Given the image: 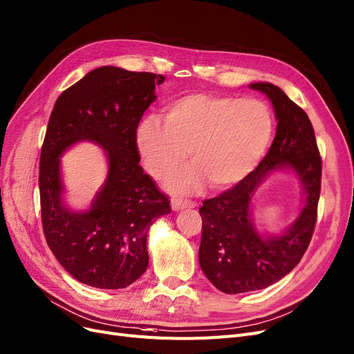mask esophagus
I'll return each mask as SVG.
<instances>
[{
  "mask_svg": "<svg viewBox=\"0 0 354 354\" xmlns=\"http://www.w3.org/2000/svg\"><path fill=\"white\" fill-rule=\"evenodd\" d=\"M197 204L192 201H182V200H172V210L174 212H180L185 210V208H195Z\"/></svg>",
  "mask_w": 354,
  "mask_h": 354,
  "instance_id": "esophagus-1",
  "label": "esophagus"
}]
</instances>
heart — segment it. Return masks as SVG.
Segmentation results:
<instances>
[{
    "instance_id": "obj_1",
    "label": "heart",
    "mask_w": 354,
    "mask_h": 354,
    "mask_svg": "<svg viewBox=\"0 0 354 354\" xmlns=\"http://www.w3.org/2000/svg\"><path fill=\"white\" fill-rule=\"evenodd\" d=\"M163 113L165 121L142 118L136 147L157 179L174 174L189 151L194 165L169 180L180 194L200 191L205 180L217 189L238 184L263 160L272 138V113L254 97L191 93L166 103Z\"/></svg>"
}]
</instances>
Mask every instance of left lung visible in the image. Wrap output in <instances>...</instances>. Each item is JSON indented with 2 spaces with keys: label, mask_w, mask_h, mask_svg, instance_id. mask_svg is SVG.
<instances>
[{
  "label": "left lung",
  "mask_w": 354,
  "mask_h": 354,
  "mask_svg": "<svg viewBox=\"0 0 354 354\" xmlns=\"http://www.w3.org/2000/svg\"><path fill=\"white\" fill-rule=\"evenodd\" d=\"M250 87L271 102L276 137L254 172L200 208V266L216 289L227 295L266 289L299 264L315 229L321 191V157L306 112L271 83ZM276 171L295 174L303 198L295 221L271 234L254 225L253 203L257 188Z\"/></svg>",
  "instance_id": "obj_1"
}]
</instances>
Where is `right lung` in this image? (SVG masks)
<instances>
[{"mask_svg": "<svg viewBox=\"0 0 354 354\" xmlns=\"http://www.w3.org/2000/svg\"><path fill=\"white\" fill-rule=\"evenodd\" d=\"M163 82L160 74L99 67L65 90L49 116L39 170L44 232L59 264L83 284H133L149 266L151 225L170 213L136 147L137 125ZM84 140L104 150L109 170L91 205L77 211L64 198L60 157Z\"/></svg>", "mask_w": 354, "mask_h": 354, "instance_id": "right-lung-1", "label": "right lung"}]
</instances>
